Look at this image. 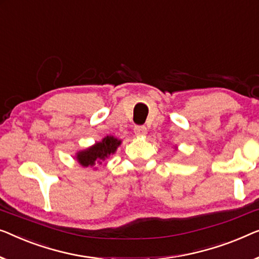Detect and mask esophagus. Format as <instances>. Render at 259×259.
<instances>
[{
  "label": "esophagus",
  "instance_id": "34e87169",
  "mask_svg": "<svg viewBox=\"0 0 259 259\" xmlns=\"http://www.w3.org/2000/svg\"><path fill=\"white\" fill-rule=\"evenodd\" d=\"M134 133L137 137H145L147 134V128L145 126H136L134 127Z\"/></svg>",
  "mask_w": 259,
  "mask_h": 259
}]
</instances>
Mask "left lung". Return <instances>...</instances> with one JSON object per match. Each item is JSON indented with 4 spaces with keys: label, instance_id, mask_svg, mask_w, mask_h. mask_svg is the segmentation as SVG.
<instances>
[{
    "label": "left lung",
    "instance_id": "8db88e82",
    "mask_svg": "<svg viewBox=\"0 0 259 259\" xmlns=\"http://www.w3.org/2000/svg\"><path fill=\"white\" fill-rule=\"evenodd\" d=\"M176 149H178V147H175V151H176Z\"/></svg>",
    "mask_w": 259,
    "mask_h": 259
}]
</instances>
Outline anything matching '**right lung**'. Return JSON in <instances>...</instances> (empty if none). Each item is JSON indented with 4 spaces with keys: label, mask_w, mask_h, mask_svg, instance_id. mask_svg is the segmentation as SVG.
Instances as JSON below:
<instances>
[{
    "label": "right lung",
    "mask_w": 259,
    "mask_h": 259,
    "mask_svg": "<svg viewBox=\"0 0 259 259\" xmlns=\"http://www.w3.org/2000/svg\"><path fill=\"white\" fill-rule=\"evenodd\" d=\"M121 145L120 139L113 136H107L102 141L96 142L90 147L81 149L76 153V160L81 167L93 168L96 164H102L110 155H113L119 146ZM95 169V168H93Z\"/></svg>",
    "instance_id": "add662e5"
}]
</instances>
